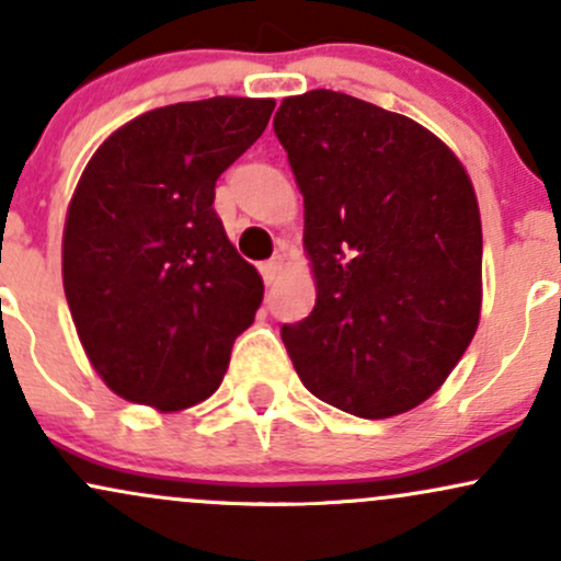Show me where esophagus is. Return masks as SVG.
<instances>
[{
    "mask_svg": "<svg viewBox=\"0 0 561 561\" xmlns=\"http://www.w3.org/2000/svg\"><path fill=\"white\" fill-rule=\"evenodd\" d=\"M261 272H263V282H266V285H274V282L282 276V272H285V261L274 259V261L263 263Z\"/></svg>",
    "mask_w": 561,
    "mask_h": 561,
    "instance_id": "34e87169",
    "label": "esophagus"
}]
</instances>
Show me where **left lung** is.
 <instances>
[{"instance_id": "1", "label": "left lung", "mask_w": 561, "mask_h": 561, "mask_svg": "<svg viewBox=\"0 0 561 561\" xmlns=\"http://www.w3.org/2000/svg\"><path fill=\"white\" fill-rule=\"evenodd\" d=\"M274 131L302 195L317 306L282 327L300 382L388 420L427 401L482 308V224L456 152L401 113L332 89L285 96Z\"/></svg>"}]
</instances>
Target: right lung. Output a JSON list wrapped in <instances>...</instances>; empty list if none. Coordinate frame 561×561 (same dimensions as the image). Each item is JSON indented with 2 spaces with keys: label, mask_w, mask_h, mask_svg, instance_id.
<instances>
[{
  "label": "right lung",
  "mask_w": 561,
  "mask_h": 561,
  "mask_svg": "<svg viewBox=\"0 0 561 561\" xmlns=\"http://www.w3.org/2000/svg\"><path fill=\"white\" fill-rule=\"evenodd\" d=\"M274 105L176 102L115 128L89 158L62 229V287L89 364L115 396L182 411L227 375L263 279L224 231L214 190Z\"/></svg>",
  "instance_id": "add662e5"
}]
</instances>
